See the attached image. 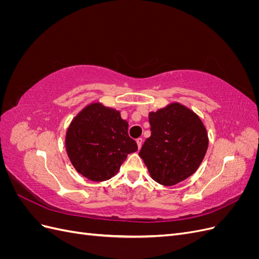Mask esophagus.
<instances>
[{"label": "esophagus", "instance_id": "esophagus-1", "mask_svg": "<svg viewBox=\"0 0 259 259\" xmlns=\"http://www.w3.org/2000/svg\"><path fill=\"white\" fill-rule=\"evenodd\" d=\"M136 143H137V145H138V148L140 149V148H142V146H143V143H144V139H143V138H137V140H136Z\"/></svg>", "mask_w": 259, "mask_h": 259}]
</instances>
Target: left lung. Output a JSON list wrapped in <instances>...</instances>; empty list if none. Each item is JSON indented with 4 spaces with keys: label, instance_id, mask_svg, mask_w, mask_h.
Segmentation results:
<instances>
[{
    "label": "left lung",
    "instance_id": "left-lung-1",
    "mask_svg": "<svg viewBox=\"0 0 259 259\" xmlns=\"http://www.w3.org/2000/svg\"><path fill=\"white\" fill-rule=\"evenodd\" d=\"M151 136L139 156L150 176L163 186H174L195 173L204 159L208 137L204 124L189 108L173 103L149 113Z\"/></svg>",
    "mask_w": 259,
    "mask_h": 259
}]
</instances>
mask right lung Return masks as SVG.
Instances as JSON below:
<instances>
[{
    "label": "right lung",
    "mask_w": 259,
    "mask_h": 259,
    "mask_svg": "<svg viewBox=\"0 0 259 259\" xmlns=\"http://www.w3.org/2000/svg\"><path fill=\"white\" fill-rule=\"evenodd\" d=\"M137 149L120 111L100 103L77 113L66 134V150L73 167L93 182L110 179Z\"/></svg>",
    "instance_id": "obj_1"
}]
</instances>
